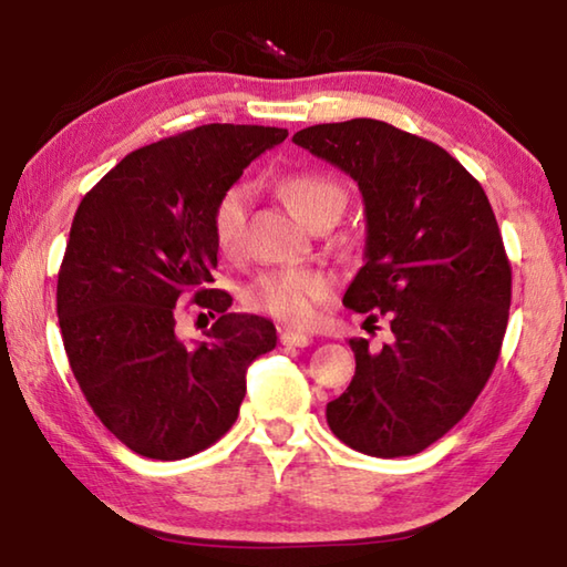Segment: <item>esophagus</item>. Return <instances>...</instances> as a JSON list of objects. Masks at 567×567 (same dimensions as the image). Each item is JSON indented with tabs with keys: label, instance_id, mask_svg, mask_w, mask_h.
Masks as SVG:
<instances>
[{
	"label": "esophagus",
	"instance_id": "obj_1",
	"mask_svg": "<svg viewBox=\"0 0 567 567\" xmlns=\"http://www.w3.org/2000/svg\"><path fill=\"white\" fill-rule=\"evenodd\" d=\"M280 342L287 344V348H307V344L312 342V338H307V334L295 332V330H282L280 332Z\"/></svg>",
	"mask_w": 567,
	"mask_h": 567
}]
</instances>
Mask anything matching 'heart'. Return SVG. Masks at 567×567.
Listing matches in <instances>:
<instances>
[{
	"label": "heart",
	"mask_w": 567,
	"mask_h": 567,
	"mask_svg": "<svg viewBox=\"0 0 567 567\" xmlns=\"http://www.w3.org/2000/svg\"><path fill=\"white\" fill-rule=\"evenodd\" d=\"M277 192L292 213L310 227L334 223L348 205V189L328 172H285L275 182ZM249 195L243 185L227 187L213 209V235L219 252L235 255L243 245ZM334 295V277L315 267H280L257 275L245 287L243 302L287 324H310L320 305Z\"/></svg>",
	"instance_id": "obj_1"
}]
</instances>
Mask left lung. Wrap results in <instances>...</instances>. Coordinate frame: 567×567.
Returning <instances> with one entry per match:
<instances>
[{
    "label": "left lung",
    "instance_id": "left-lung-1",
    "mask_svg": "<svg viewBox=\"0 0 567 567\" xmlns=\"http://www.w3.org/2000/svg\"><path fill=\"white\" fill-rule=\"evenodd\" d=\"M295 145L358 182L364 265L342 302L388 318L392 342L350 340L354 378L328 425L372 457L422 453L473 408L501 358L511 260L485 189L455 157L380 120L315 124Z\"/></svg>",
    "mask_w": 567,
    "mask_h": 567
}]
</instances>
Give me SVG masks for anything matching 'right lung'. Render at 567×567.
I'll use <instances>...</instances> for the list:
<instances>
[{
  "label": "right lung",
  "mask_w": 567,
  "mask_h": 567,
  "mask_svg": "<svg viewBox=\"0 0 567 567\" xmlns=\"http://www.w3.org/2000/svg\"><path fill=\"white\" fill-rule=\"evenodd\" d=\"M287 137L260 124H203L130 152L76 207L56 277L66 360L94 415L137 455L182 460L235 425L249 362L277 344L275 324L227 312L209 290L213 209L243 169ZM216 324L189 349L176 302Z\"/></svg>",
  "instance_id": "obj_1"
}]
</instances>
